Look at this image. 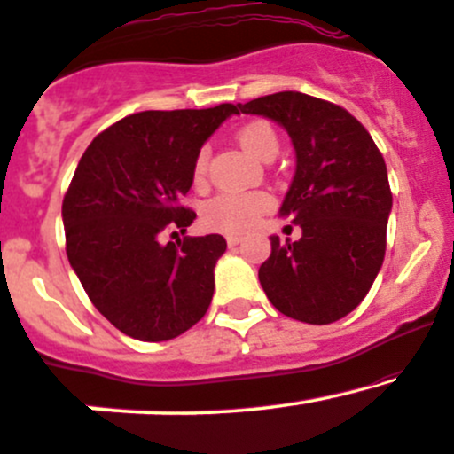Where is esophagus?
Wrapping results in <instances>:
<instances>
[{"label":"esophagus","instance_id":"esophagus-1","mask_svg":"<svg viewBox=\"0 0 454 454\" xmlns=\"http://www.w3.org/2000/svg\"><path fill=\"white\" fill-rule=\"evenodd\" d=\"M240 242H242L240 236H233V233H231V236H227V244H229V247H236V244H240Z\"/></svg>","mask_w":454,"mask_h":454}]
</instances>
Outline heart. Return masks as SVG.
Returning a JSON list of instances; mask_svg holds the SVG:
<instances>
[{
    "label": "heart",
    "mask_w": 454,
    "mask_h": 454,
    "mask_svg": "<svg viewBox=\"0 0 454 454\" xmlns=\"http://www.w3.org/2000/svg\"><path fill=\"white\" fill-rule=\"evenodd\" d=\"M238 141L248 154L262 160H270L278 152V135L272 124L266 120H251L242 124L236 132ZM207 162L210 150L206 145L200 147L192 160V184L203 188L207 182ZM274 207V197L266 191H247V192H221L201 206V223L212 231L223 233H244L259 223L263 214Z\"/></svg>",
    "instance_id": "heart-1"
}]
</instances>
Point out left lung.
<instances>
[{
	"mask_svg": "<svg viewBox=\"0 0 454 454\" xmlns=\"http://www.w3.org/2000/svg\"><path fill=\"white\" fill-rule=\"evenodd\" d=\"M238 111L278 121L295 147L281 216L300 225L302 238H270L259 283L287 317L337 322L363 302L384 262L392 207L384 156L348 109L315 96L277 91Z\"/></svg>",
	"mask_w": 454,
	"mask_h": 454,
	"instance_id": "obj_1",
	"label": "left lung"
}]
</instances>
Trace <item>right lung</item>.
Here are the masks:
<instances>
[{"instance_id":"obj_1","label":"right lung","mask_w":454,"mask_h":454,"mask_svg":"<svg viewBox=\"0 0 454 454\" xmlns=\"http://www.w3.org/2000/svg\"><path fill=\"white\" fill-rule=\"evenodd\" d=\"M231 114V103L132 114L96 135L76 165L62 203L66 254L91 304L132 339L180 337L210 307L225 238L160 244V233L195 221L182 206L192 160Z\"/></svg>"}]
</instances>
